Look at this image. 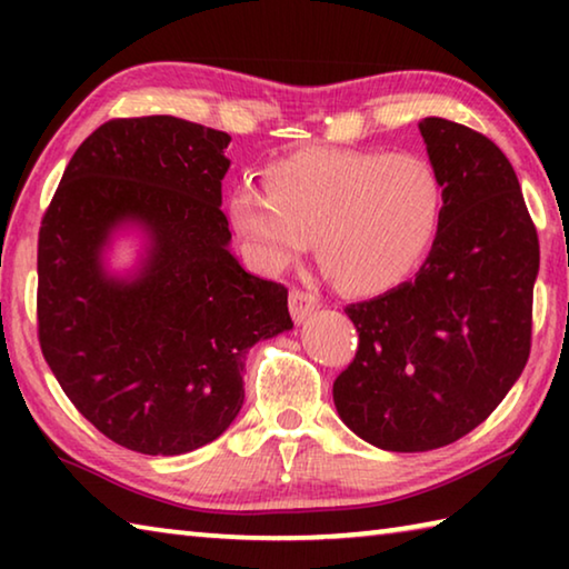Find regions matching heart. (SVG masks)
I'll return each mask as SVG.
<instances>
[{
	"mask_svg": "<svg viewBox=\"0 0 569 569\" xmlns=\"http://www.w3.org/2000/svg\"><path fill=\"white\" fill-rule=\"evenodd\" d=\"M421 210L403 190H393L387 180L379 188H363L349 198L339 213L336 236L356 238L361 246H377L383 261L407 268L419 246ZM343 250V248H341ZM333 268L343 273V258H333Z\"/></svg>",
	"mask_w": 569,
	"mask_h": 569,
	"instance_id": "heart-1",
	"label": "heart"
}]
</instances>
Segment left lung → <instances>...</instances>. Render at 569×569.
<instances>
[{
  "mask_svg": "<svg viewBox=\"0 0 569 569\" xmlns=\"http://www.w3.org/2000/svg\"><path fill=\"white\" fill-rule=\"evenodd\" d=\"M228 132L172 114L100 124L67 166L37 246V323L62 391L114 445L176 457L243 403V356L291 331L288 291L230 256ZM143 236L128 274L107 253Z\"/></svg>",
  "mask_w": 569,
  "mask_h": 569,
  "instance_id": "left-lung-1",
  "label": "left lung"
}]
</instances>
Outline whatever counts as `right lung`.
Returning <instances> with one entry per match:
<instances>
[{
  "label": "right lung",
  "instance_id": "1",
  "mask_svg": "<svg viewBox=\"0 0 569 569\" xmlns=\"http://www.w3.org/2000/svg\"><path fill=\"white\" fill-rule=\"evenodd\" d=\"M441 188L437 238L413 281L346 308L359 351L333 381L353 435L387 451L447 447L522 373L539 243L512 166L465 124L419 122Z\"/></svg>",
  "mask_w": 569,
  "mask_h": 569
}]
</instances>
